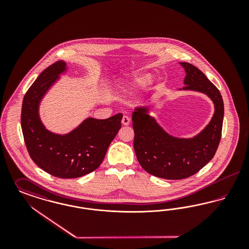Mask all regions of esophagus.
I'll use <instances>...</instances> for the list:
<instances>
[{
  "label": "esophagus",
  "instance_id": "obj_1",
  "mask_svg": "<svg viewBox=\"0 0 249 249\" xmlns=\"http://www.w3.org/2000/svg\"><path fill=\"white\" fill-rule=\"evenodd\" d=\"M121 122H122V124H123L124 126H128V125L130 124V119H129L127 116H124V117L122 118Z\"/></svg>",
  "mask_w": 249,
  "mask_h": 249
}]
</instances>
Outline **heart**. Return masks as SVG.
<instances>
[{"label":"heart","instance_id":"obj_1","mask_svg":"<svg viewBox=\"0 0 249 249\" xmlns=\"http://www.w3.org/2000/svg\"><path fill=\"white\" fill-rule=\"evenodd\" d=\"M151 75L148 72L139 71L130 74L122 83L119 85V89L123 93H128L131 89L142 87L146 83H152Z\"/></svg>","mask_w":249,"mask_h":249}]
</instances>
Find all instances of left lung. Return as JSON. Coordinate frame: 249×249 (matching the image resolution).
I'll return each mask as SVG.
<instances>
[{"label":"left lung","mask_w":249,"mask_h":249,"mask_svg":"<svg viewBox=\"0 0 249 249\" xmlns=\"http://www.w3.org/2000/svg\"><path fill=\"white\" fill-rule=\"evenodd\" d=\"M179 64L186 76L185 87L178 90L201 92L213 102V117L204 129L190 138L176 137L150 115L148 106L136 107L131 116L133 147L140 165L148 174L169 180L190 178L213 159L220 141L224 117L223 100L216 87L194 65L188 62Z\"/></svg>","instance_id":"left-lung-1"}]
</instances>
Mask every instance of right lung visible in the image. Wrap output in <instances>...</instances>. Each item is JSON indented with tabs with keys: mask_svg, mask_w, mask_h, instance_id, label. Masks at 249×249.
Returning <instances> with one entry per match:
<instances>
[{
	"mask_svg": "<svg viewBox=\"0 0 249 249\" xmlns=\"http://www.w3.org/2000/svg\"><path fill=\"white\" fill-rule=\"evenodd\" d=\"M68 71L59 60L42 71L24 96L21 129L32 160L42 170L59 178H76L96 170L104 160L109 144L121 127L122 114L107 119L87 118L68 133L48 130L39 108L48 90Z\"/></svg>",
	"mask_w": 249,
	"mask_h": 249,
	"instance_id": "right-lung-1",
	"label": "right lung"
}]
</instances>
